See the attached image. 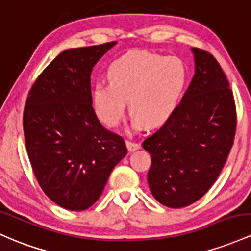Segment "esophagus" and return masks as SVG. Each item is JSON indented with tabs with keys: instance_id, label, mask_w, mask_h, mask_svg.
Returning <instances> with one entry per match:
<instances>
[{
	"instance_id": "1",
	"label": "esophagus",
	"mask_w": 251,
	"mask_h": 251,
	"mask_svg": "<svg viewBox=\"0 0 251 251\" xmlns=\"http://www.w3.org/2000/svg\"><path fill=\"white\" fill-rule=\"evenodd\" d=\"M126 147H127L128 151H130V152H132V151L138 150V149L140 148V145L138 144V143L131 142V140H126Z\"/></svg>"
}]
</instances>
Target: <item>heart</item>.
<instances>
[{
  "label": "heart",
  "instance_id": "heart-1",
  "mask_svg": "<svg viewBox=\"0 0 251 251\" xmlns=\"http://www.w3.org/2000/svg\"><path fill=\"white\" fill-rule=\"evenodd\" d=\"M107 75L109 84L95 85L93 103L98 117L108 127L119 125L126 102L136 127L162 126L177 108L188 78L180 58L147 51L120 56L109 65Z\"/></svg>",
  "mask_w": 251,
  "mask_h": 251
}]
</instances>
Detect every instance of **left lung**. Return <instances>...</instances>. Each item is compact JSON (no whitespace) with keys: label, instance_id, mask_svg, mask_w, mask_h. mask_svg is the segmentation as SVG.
Listing matches in <instances>:
<instances>
[{"label":"left lung","instance_id":"obj_1","mask_svg":"<svg viewBox=\"0 0 251 251\" xmlns=\"http://www.w3.org/2000/svg\"><path fill=\"white\" fill-rule=\"evenodd\" d=\"M195 74L169 120L143 142L151 155L148 183L172 208L199 200L216 182L233 145L236 106L217 59L193 48Z\"/></svg>","mask_w":251,"mask_h":251}]
</instances>
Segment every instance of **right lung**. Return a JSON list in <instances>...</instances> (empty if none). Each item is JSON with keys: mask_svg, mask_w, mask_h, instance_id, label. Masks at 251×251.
I'll list each match as a JSON object with an SVG mask.
<instances>
[{"mask_svg": "<svg viewBox=\"0 0 251 251\" xmlns=\"http://www.w3.org/2000/svg\"><path fill=\"white\" fill-rule=\"evenodd\" d=\"M115 44L63 51L32 85L25 106L35 177L52 201L70 211L89 208L127 153L123 137L106 130L92 106V70Z\"/></svg>", "mask_w": 251, "mask_h": 251, "instance_id": "1", "label": "right lung"}]
</instances>
